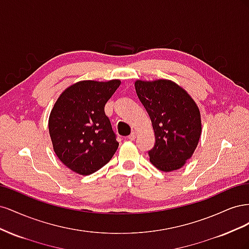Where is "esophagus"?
<instances>
[{
    "label": "esophagus",
    "instance_id": "esophagus-1",
    "mask_svg": "<svg viewBox=\"0 0 249 249\" xmlns=\"http://www.w3.org/2000/svg\"><path fill=\"white\" fill-rule=\"evenodd\" d=\"M137 137V132L136 131H133L132 133H131V135H130V136L129 137H127V138H129L130 140H134L135 138H136Z\"/></svg>",
    "mask_w": 249,
    "mask_h": 249
}]
</instances>
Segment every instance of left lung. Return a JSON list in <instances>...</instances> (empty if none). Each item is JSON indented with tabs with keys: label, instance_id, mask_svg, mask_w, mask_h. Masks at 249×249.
I'll list each match as a JSON object with an SVG mask.
<instances>
[{
	"label": "left lung",
	"instance_id": "left-lung-1",
	"mask_svg": "<svg viewBox=\"0 0 249 249\" xmlns=\"http://www.w3.org/2000/svg\"><path fill=\"white\" fill-rule=\"evenodd\" d=\"M135 88L155 132L156 143L148 152L149 161L164 172L182 168L192 157L201 135L196 103L170 80H137Z\"/></svg>",
	"mask_w": 249,
	"mask_h": 249
}]
</instances>
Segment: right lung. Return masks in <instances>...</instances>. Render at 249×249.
<instances>
[{"mask_svg": "<svg viewBox=\"0 0 249 249\" xmlns=\"http://www.w3.org/2000/svg\"><path fill=\"white\" fill-rule=\"evenodd\" d=\"M119 80L74 83L60 94L49 117L53 148L66 167L88 176L105 166L119 143L105 114V105Z\"/></svg>", "mask_w": 249, "mask_h": 249, "instance_id": "right-lung-1", "label": "right lung"}]
</instances>
